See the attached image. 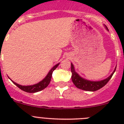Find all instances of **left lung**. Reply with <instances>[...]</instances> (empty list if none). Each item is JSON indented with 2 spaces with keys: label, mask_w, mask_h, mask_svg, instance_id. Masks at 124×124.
Segmentation results:
<instances>
[{
  "label": "left lung",
  "mask_w": 124,
  "mask_h": 124,
  "mask_svg": "<svg viewBox=\"0 0 124 124\" xmlns=\"http://www.w3.org/2000/svg\"><path fill=\"white\" fill-rule=\"evenodd\" d=\"M71 71L72 72L71 78H72L73 83L77 88L86 91H95L104 86L112 78L116 68V67L112 74L106 79L104 80L98 81V82H92V81H89L84 79V78H82L80 76H78V74L75 71L72 63H71Z\"/></svg>",
  "instance_id": "1"
}]
</instances>
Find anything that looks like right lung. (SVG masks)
Returning a JSON list of instances; mask_svg holds the SVG:
<instances>
[{"instance_id":"add662e5","label":"right lung","mask_w":124,"mask_h":124,"mask_svg":"<svg viewBox=\"0 0 124 124\" xmlns=\"http://www.w3.org/2000/svg\"><path fill=\"white\" fill-rule=\"evenodd\" d=\"M59 64V63H57V65L54 66V67L52 68V69L49 71V72H48L47 76L46 77V78L44 80H42L41 81V82H40L39 83H37V84L33 85L31 86H22L17 84V83H15L14 82H13V81L11 80L12 81V83L14 85H16L17 87H19L20 89L23 90V91H25V92H29V93H35V92H39V91H42V89H45L46 87H47V86H48L51 81L53 71L58 67Z\"/></svg>"}]
</instances>
